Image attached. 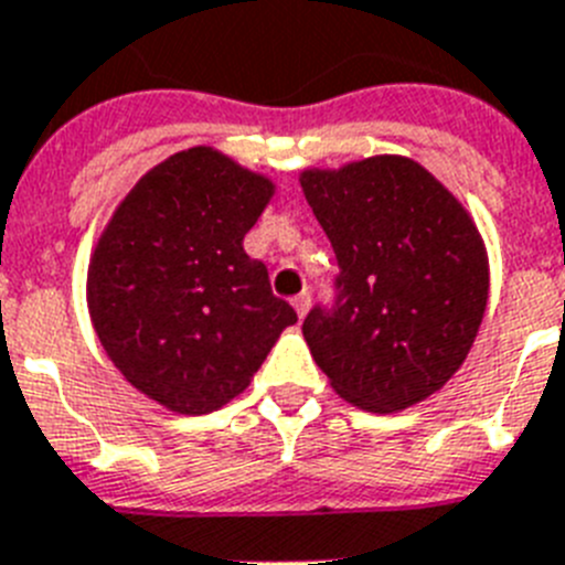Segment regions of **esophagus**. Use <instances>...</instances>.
Listing matches in <instances>:
<instances>
[{
	"label": "esophagus",
	"mask_w": 565,
	"mask_h": 565,
	"mask_svg": "<svg viewBox=\"0 0 565 565\" xmlns=\"http://www.w3.org/2000/svg\"><path fill=\"white\" fill-rule=\"evenodd\" d=\"M291 302H294V308H297L299 319H302V317H306V313H308V308H311V294H308V291L297 294V297H294Z\"/></svg>",
	"instance_id": "esophagus-1"
}]
</instances>
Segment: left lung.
<instances>
[{
	"label": "left lung",
	"instance_id": "8db88e82",
	"mask_svg": "<svg viewBox=\"0 0 565 565\" xmlns=\"http://www.w3.org/2000/svg\"><path fill=\"white\" fill-rule=\"evenodd\" d=\"M302 192L337 254L333 299L302 322L339 396L391 413L461 367L489 291L481 234L424 167L396 154L302 172Z\"/></svg>",
	"mask_w": 565,
	"mask_h": 565
}]
</instances>
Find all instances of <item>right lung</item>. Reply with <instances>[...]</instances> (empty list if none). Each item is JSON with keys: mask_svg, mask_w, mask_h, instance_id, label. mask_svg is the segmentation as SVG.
Wrapping results in <instances>:
<instances>
[{"mask_svg": "<svg viewBox=\"0 0 565 565\" xmlns=\"http://www.w3.org/2000/svg\"><path fill=\"white\" fill-rule=\"evenodd\" d=\"M271 192L266 178L194 147L143 174L98 239L93 326L127 382L169 411H217L297 322L268 268L243 252Z\"/></svg>", "mask_w": 565, "mask_h": 565, "instance_id": "obj_1", "label": "right lung"}]
</instances>
